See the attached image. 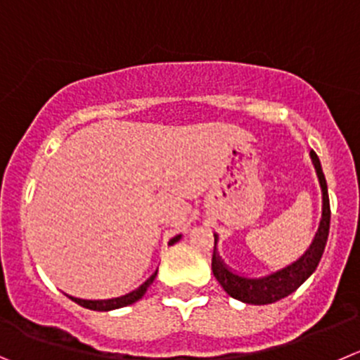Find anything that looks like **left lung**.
<instances>
[{
	"label": "left lung",
	"mask_w": 360,
	"mask_h": 360,
	"mask_svg": "<svg viewBox=\"0 0 360 360\" xmlns=\"http://www.w3.org/2000/svg\"><path fill=\"white\" fill-rule=\"evenodd\" d=\"M311 160L314 164V169L318 174V182L321 187V219L318 226L316 233H314L313 242L309 248L304 251L302 256L292 262L290 265L283 269L270 272L266 276L251 277L245 274H238L229 269L221 259L217 252V240L219 235L214 233V256H212V272L219 285L224 288V292L233 299L242 300L245 304H255V306H263V304H272L277 300L285 299L290 293L295 292L304 281L316 270L320 263L321 255L325 251V244L328 238V229H330V203H328L327 182H325L323 171H321L320 159L314 152H311Z\"/></svg>",
	"instance_id": "8db88e82"
}]
</instances>
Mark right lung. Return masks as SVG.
<instances>
[{
    "label": "right lung",
    "mask_w": 360,
    "mask_h": 360,
    "mask_svg": "<svg viewBox=\"0 0 360 360\" xmlns=\"http://www.w3.org/2000/svg\"><path fill=\"white\" fill-rule=\"evenodd\" d=\"M182 238V235H176V237H173L169 240V245L176 244L178 240ZM157 276V270L152 274V276L148 277V279L143 283L139 288L132 290L131 293H127V295H122V297H115V299H104V300H86V299H77V297H70L72 300H74L75 304H79V306L86 307V309H91V311H112V309H120V307H125V306H131V304L138 302L139 299H141L143 295L146 293V290H148V286L152 285L153 279H155Z\"/></svg>",
    "instance_id": "add662e5"
}]
</instances>
